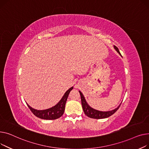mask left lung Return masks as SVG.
<instances>
[{
    "label": "left lung",
    "mask_w": 149,
    "mask_h": 149,
    "mask_svg": "<svg viewBox=\"0 0 149 149\" xmlns=\"http://www.w3.org/2000/svg\"><path fill=\"white\" fill-rule=\"evenodd\" d=\"M113 47H114L116 50L120 54V55L121 56V54L120 53V51H119L118 49L116 46H113ZM79 92L80 95H81L82 106L84 112L85 113V114L90 118H95V119H101V118H105L109 117L111 116H112L113 113H114L117 111V109L119 108L120 106L121 105V103H120L117 108H115L113 110L108 111H101L95 109L91 108L88 104V103L86 102V101L85 99V97L84 96L83 94L82 93V92L81 91H79Z\"/></svg>",
    "instance_id": "1"
}]
</instances>
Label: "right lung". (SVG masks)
I'll return each mask as SVG.
<instances>
[{
  "label": "right lung",
  "instance_id": "obj_1",
  "mask_svg": "<svg viewBox=\"0 0 149 149\" xmlns=\"http://www.w3.org/2000/svg\"><path fill=\"white\" fill-rule=\"evenodd\" d=\"M73 88V87H71L69 88L64 94L63 97L59 100V102L55 104L53 107L49 109L43 110H37L32 108L27 103V105L31 109L32 112L36 117L45 120H55L61 117L63 115L65 110V106L66 101L67 100L68 94Z\"/></svg>",
  "mask_w": 149,
  "mask_h": 149
}]
</instances>
